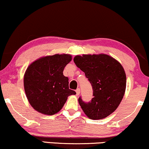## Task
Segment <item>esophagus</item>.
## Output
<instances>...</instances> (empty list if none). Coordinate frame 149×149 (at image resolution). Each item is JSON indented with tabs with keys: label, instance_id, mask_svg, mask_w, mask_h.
Returning a JSON list of instances; mask_svg holds the SVG:
<instances>
[{
	"label": "esophagus",
	"instance_id": "obj_1",
	"mask_svg": "<svg viewBox=\"0 0 149 149\" xmlns=\"http://www.w3.org/2000/svg\"><path fill=\"white\" fill-rule=\"evenodd\" d=\"M76 91L77 95H79V94H80V89L79 88H77V89L76 90Z\"/></svg>",
	"mask_w": 149,
	"mask_h": 149
}]
</instances>
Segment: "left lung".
Segmentation results:
<instances>
[{
  "mask_svg": "<svg viewBox=\"0 0 149 149\" xmlns=\"http://www.w3.org/2000/svg\"><path fill=\"white\" fill-rule=\"evenodd\" d=\"M73 61L91 82L93 97L78 102L84 114L91 120H100L113 113L121 102L127 86L126 73L121 64L104 54L76 56Z\"/></svg>",
  "mask_w": 149,
  "mask_h": 149,
  "instance_id": "left-lung-1",
  "label": "left lung"
}]
</instances>
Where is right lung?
Masks as SVG:
<instances>
[{
    "label": "right lung",
    "mask_w": 149,
    "mask_h": 149,
    "mask_svg": "<svg viewBox=\"0 0 149 149\" xmlns=\"http://www.w3.org/2000/svg\"><path fill=\"white\" fill-rule=\"evenodd\" d=\"M72 60L70 54L43 56L29 65L24 75V88L31 106L38 112L52 116L59 112L71 95L69 78L63 75Z\"/></svg>",
    "instance_id": "add662e5"
}]
</instances>
